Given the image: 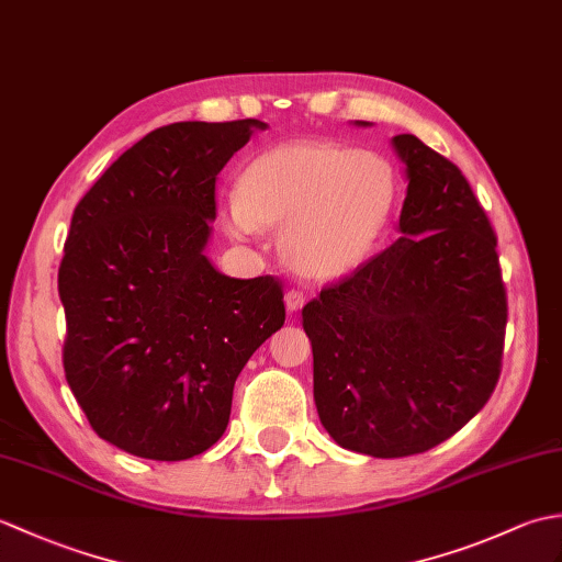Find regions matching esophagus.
<instances>
[{
	"label": "esophagus",
	"mask_w": 562,
	"mask_h": 562,
	"mask_svg": "<svg viewBox=\"0 0 562 562\" xmlns=\"http://www.w3.org/2000/svg\"><path fill=\"white\" fill-rule=\"evenodd\" d=\"M284 304H288V312L294 314V312H300V308L306 304V296L300 290H290L288 294H284Z\"/></svg>",
	"instance_id": "obj_1"
}]
</instances>
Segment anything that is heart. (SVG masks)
<instances>
[{
	"label": "heart",
	"instance_id": "heart-1",
	"mask_svg": "<svg viewBox=\"0 0 562 562\" xmlns=\"http://www.w3.org/2000/svg\"><path fill=\"white\" fill-rule=\"evenodd\" d=\"M396 205L398 173L384 154L302 137L262 149L244 166L222 222L234 238L280 229L284 266L328 282L376 254Z\"/></svg>",
	"mask_w": 562,
	"mask_h": 562
}]
</instances>
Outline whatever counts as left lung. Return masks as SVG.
I'll return each mask as SVG.
<instances>
[{
  "label": "left lung",
  "mask_w": 562,
  "mask_h": 562,
  "mask_svg": "<svg viewBox=\"0 0 562 562\" xmlns=\"http://www.w3.org/2000/svg\"><path fill=\"white\" fill-rule=\"evenodd\" d=\"M393 149L401 238L302 308L321 425L376 459L432 449L483 408L507 326L497 236L465 176L415 135Z\"/></svg>",
  "instance_id": "8db88e82"
}]
</instances>
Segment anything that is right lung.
<instances>
[{
  "instance_id": "add662e5",
  "label": "right lung",
  "mask_w": 562,
  "mask_h": 562,
  "mask_svg": "<svg viewBox=\"0 0 562 562\" xmlns=\"http://www.w3.org/2000/svg\"><path fill=\"white\" fill-rule=\"evenodd\" d=\"M266 127L154 130L71 214L57 274L65 376L93 432L135 457L207 451L229 425L236 376L284 324L278 278H226L205 256L217 173Z\"/></svg>"
}]
</instances>
